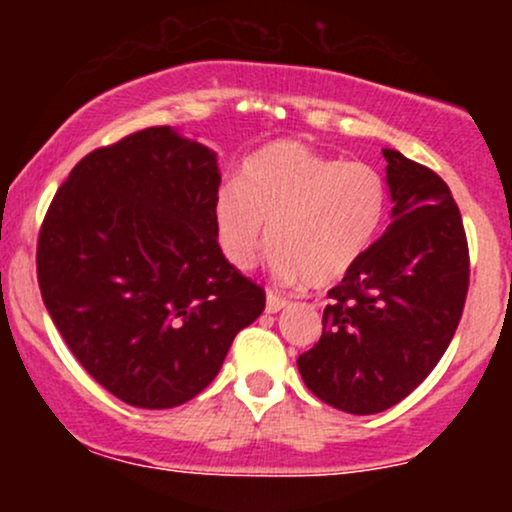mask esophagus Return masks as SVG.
I'll list each match as a JSON object with an SVG mask.
<instances>
[{"instance_id":"1","label":"esophagus","mask_w":512,"mask_h":512,"mask_svg":"<svg viewBox=\"0 0 512 512\" xmlns=\"http://www.w3.org/2000/svg\"><path fill=\"white\" fill-rule=\"evenodd\" d=\"M286 298H281V296H276L274 291H267V313H279L281 308H286Z\"/></svg>"}]
</instances>
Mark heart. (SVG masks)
Here are the masks:
<instances>
[{"mask_svg":"<svg viewBox=\"0 0 512 512\" xmlns=\"http://www.w3.org/2000/svg\"><path fill=\"white\" fill-rule=\"evenodd\" d=\"M383 214L385 180L370 163L272 142L216 192L214 233L236 269H250L269 238L281 281L327 286L366 255Z\"/></svg>","mask_w":512,"mask_h":512,"instance_id":"b5f03b06","label":"heart"}]
</instances>
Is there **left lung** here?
<instances>
[{
	"instance_id": "8db88e82",
	"label": "left lung",
	"mask_w": 512,
	"mask_h": 512,
	"mask_svg": "<svg viewBox=\"0 0 512 512\" xmlns=\"http://www.w3.org/2000/svg\"><path fill=\"white\" fill-rule=\"evenodd\" d=\"M392 221L322 315V337L298 356L303 383L346 414L395 407L426 380L455 337L469 291L462 214L438 173L383 149Z\"/></svg>"
}]
</instances>
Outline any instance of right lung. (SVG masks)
Returning a JSON list of instances; mask_svg holds the SVG:
<instances>
[{"instance_id": "add662e5", "label": "right lung", "mask_w": 512, "mask_h": 512, "mask_svg": "<svg viewBox=\"0 0 512 512\" xmlns=\"http://www.w3.org/2000/svg\"><path fill=\"white\" fill-rule=\"evenodd\" d=\"M216 154L146 127L81 158L38 236V286L76 361L117 399L170 409L216 378L264 289L214 233Z\"/></svg>"}]
</instances>
